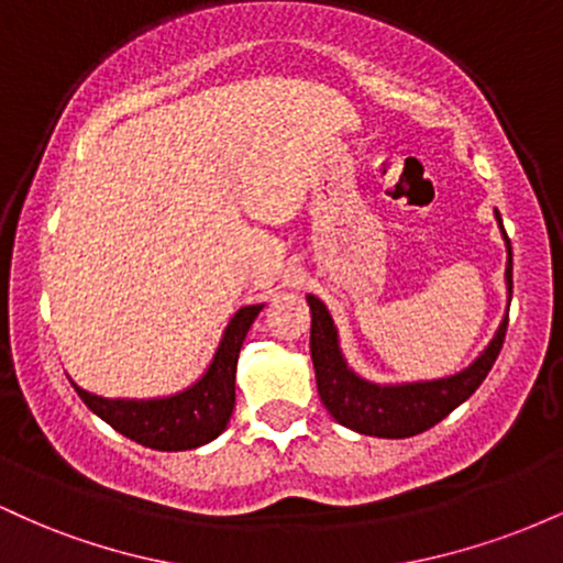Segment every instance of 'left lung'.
<instances>
[{
  "label": "left lung",
  "instance_id": "obj_1",
  "mask_svg": "<svg viewBox=\"0 0 563 563\" xmlns=\"http://www.w3.org/2000/svg\"><path fill=\"white\" fill-rule=\"evenodd\" d=\"M497 224H500L503 241H506L508 262H506V288L508 303L510 290H514V254H510V241L503 230V219L495 211ZM309 312H312V333H309V352H312L314 378H318V391L328 412L346 429L357 431L365 437L380 439H405L416 437L421 431L437 426L448 418L457 405L479 389V384L493 371L497 354L503 349L508 328V312L493 335L484 352L461 373L448 378L434 380H410V384H376L367 380L346 365L344 352L339 344V328L328 312V307L318 296H307Z\"/></svg>",
  "mask_w": 563,
  "mask_h": 563
}]
</instances>
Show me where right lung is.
<instances>
[{
	"label": "right lung",
	"instance_id": "1",
	"mask_svg": "<svg viewBox=\"0 0 563 563\" xmlns=\"http://www.w3.org/2000/svg\"><path fill=\"white\" fill-rule=\"evenodd\" d=\"M262 307L264 303H249L238 309L224 328L203 376L169 397L108 399L84 391L74 380L70 384L95 416H100L119 434L142 448L161 452L196 450L228 429L232 407H235L238 354Z\"/></svg>",
	"mask_w": 563,
	"mask_h": 563
}]
</instances>
